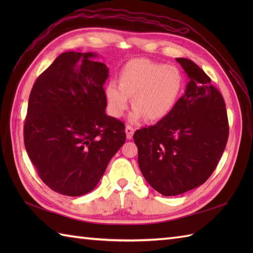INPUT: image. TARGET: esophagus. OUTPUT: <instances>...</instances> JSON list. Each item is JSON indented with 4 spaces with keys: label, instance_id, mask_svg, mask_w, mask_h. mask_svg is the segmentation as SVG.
<instances>
[{
    "label": "esophagus",
    "instance_id": "obj_1",
    "mask_svg": "<svg viewBox=\"0 0 253 253\" xmlns=\"http://www.w3.org/2000/svg\"><path fill=\"white\" fill-rule=\"evenodd\" d=\"M133 128L132 127H130V126H126V129H125V132H126V137H127V139L128 140H130V139L132 138V136H133Z\"/></svg>",
    "mask_w": 253,
    "mask_h": 253
}]
</instances>
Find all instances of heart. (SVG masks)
Segmentation results:
<instances>
[{
  "instance_id": "heart-1",
  "label": "heart",
  "mask_w": 253,
  "mask_h": 253,
  "mask_svg": "<svg viewBox=\"0 0 253 253\" xmlns=\"http://www.w3.org/2000/svg\"><path fill=\"white\" fill-rule=\"evenodd\" d=\"M184 89V75L178 67L165 65L148 58H133L122 68L120 83L112 80L104 94L107 111L113 117H122L130 103V123L147 117L159 122L174 111Z\"/></svg>"
}]
</instances>
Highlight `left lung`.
Listing matches in <instances>:
<instances>
[{"label": "left lung", "mask_w": 253, "mask_h": 253, "mask_svg": "<svg viewBox=\"0 0 253 253\" xmlns=\"http://www.w3.org/2000/svg\"><path fill=\"white\" fill-rule=\"evenodd\" d=\"M188 76L185 94L162 121L135 132L138 164L153 189L166 197L201 186L216 169L228 139L222 94L188 58H176Z\"/></svg>", "instance_id": "left-lung-1"}]
</instances>
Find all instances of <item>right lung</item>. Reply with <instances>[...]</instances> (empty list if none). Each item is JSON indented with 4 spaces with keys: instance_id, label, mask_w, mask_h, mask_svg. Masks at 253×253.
<instances>
[{
    "instance_id": "add662e5",
    "label": "right lung",
    "mask_w": 253,
    "mask_h": 253,
    "mask_svg": "<svg viewBox=\"0 0 253 253\" xmlns=\"http://www.w3.org/2000/svg\"><path fill=\"white\" fill-rule=\"evenodd\" d=\"M94 52H65L31 89L25 147L40 178L61 195L92 191L125 143L124 123L106 115L109 68Z\"/></svg>"
}]
</instances>
